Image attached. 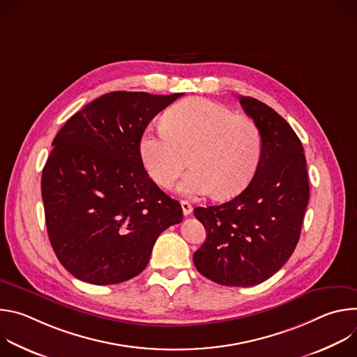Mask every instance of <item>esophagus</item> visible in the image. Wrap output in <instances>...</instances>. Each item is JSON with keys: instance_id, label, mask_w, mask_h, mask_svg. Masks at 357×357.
Segmentation results:
<instances>
[{"instance_id": "34e87169", "label": "esophagus", "mask_w": 357, "mask_h": 357, "mask_svg": "<svg viewBox=\"0 0 357 357\" xmlns=\"http://www.w3.org/2000/svg\"><path fill=\"white\" fill-rule=\"evenodd\" d=\"M181 206H182V212H183L185 216L192 213V205L188 200H181Z\"/></svg>"}]
</instances>
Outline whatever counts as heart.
Wrapping results in <instances>:
<instances>
[{"label":"heart","mask_w":357,"mask_h":357,"mask_svg":"<svg viewBox=\"0 0 357 357\" xmlns=\"http://www.w3.org/2000/svg\"><path fill=\"white\" fill-rule=\"evenodd\" d=\"M261 149L256 123L202 97L172 106L164 126L148 127L139 139L142 164L162 188H172L189 161L192 168L179 185L188 196L238 193L256 174Z\"/></svg>","instance_id":"obj_1"}]
</instances>
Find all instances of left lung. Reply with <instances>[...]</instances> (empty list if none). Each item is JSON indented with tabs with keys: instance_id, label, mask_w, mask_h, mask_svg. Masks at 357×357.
<instances>
[{
	"instance_id": "8db88e82",
	"label": "left lung",
	"mask_w": 357,
	"mask_h": 357,
	"mask_svg": "<svg viewBox=\"0 0 357 357\" xmlns=\"http://www.w3.org/2000/svg\"><path fill=\"white\" fill-rule=\"evenodd\" d=\"M238 98L260 130L261 158L240 195L193 211L208 233L193 263L202 275L220 285L251 287L274 275L294 252L310 182L303 148L291 126L263 101Z\"/></svg>"
}]
</instances>
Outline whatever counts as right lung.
<instances>
[{
    "mask_svg": "<svg viewBox=\"0 0 357 357\" xmlns=\"http://www.w3.org/2000/svg\"><path fill=\"white\" fill-rule=\"evenodd\" d=\"M181 96L112 91L56 134L40 190L50 244L76 278L110 285L138 275L158 236L182 222L179 202L148 176L139 155L149 121Z\"/></svg>",
    "mask_w": 357,
    "mask_h": 357,
    "instance_id": "obj_1",
    "label": "right lung"
}]
</instances>
